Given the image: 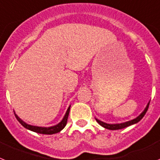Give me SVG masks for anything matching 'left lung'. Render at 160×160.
<instances>
[{"instance_id":"1","label":"left lung","mask_w":160,"mask_h":160,"mask_svg":"<svg viewBox=\"0 0 160 160\" xmlns=\"http://www.w3.org/2000/svg\"><path fill=\"white\" fill-rule=\"evenodd\" d=\"M150 102H148V104L146 106L145 109H144L141 113H140L139 116H138L136 118L133 119V120L128 121V122H123V123H118V124H108V123H105V122H101V121L98 120V119L96 118V121H97L101 126H103L104 128L108 129V130H121V129H123L125 127H127V126H130L131 125H134L135 123H138L140 120H141L142 118L144 117V115L146 114L147 113V109H148V107H149Z\"/></svg>"}]
</instances>
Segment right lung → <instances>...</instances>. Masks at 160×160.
I'll use <instances>...</instances> for the list:
<instances>
[{
	"mask_svg": "<svg viewBox=\"0 0 160 160\" xmlns=\"http://www.w3.org/2000/svg\"><path fill=\"white\" fill-rule=\"evenodd\" d=\"M70 107L71 106L68 107V109L67 110L66 113H65L64 117L62 119V121L57 125H55V126H50V127H42V126H31V125H29L27 123H26L25 122H23L17 114H15V117H16V118L18 119V121L20 122L21 124L24 126L25 128L28 129V130H31V131H34L36 132V133H38V134H53L60 132L65 127V126L67 124V122H68V118L69 112H70Z\"/></svg>",
	"mask_w": 160,
	"mask_h": 160,
	"instance_id": "1",
	"label": "right lung"
}]
</instances>
